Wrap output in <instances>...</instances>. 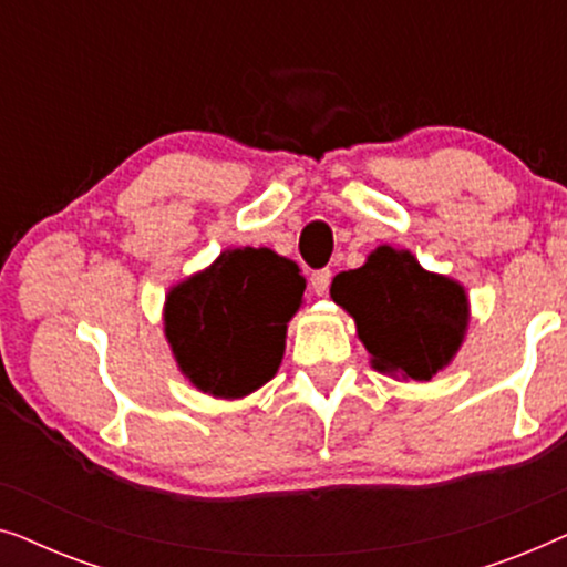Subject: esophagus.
Here are the masks:
<instances>
[{"label":"esophagus","instance_id":"34e87169","mask_svg":"<svg viewBox=\"0 0 567 567\" xmlns=\"http://www.w3.org/2000/svg\"><path fill=\"white\" fill-rule=\"evenodd\" d=\"M330 278H332V274H330L328 268L315 270L312 278H309V284H312V291L317 293V297H324V293H328V289H330Z\"/></svg>","mask_w":567,"mask_h":567}]
</instances>
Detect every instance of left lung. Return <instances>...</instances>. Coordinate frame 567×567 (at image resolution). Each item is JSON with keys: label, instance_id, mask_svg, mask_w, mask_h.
<instances>
[{"label": "left lung", "instance_id": "8db88e82", "mask_svg": "<svg viewBox=\"0 0 567 567\" xmlns=\"http://www.w3.org/2000/svg\"><path fill=\"white\" fill-rule=\"evenodd\" d=\"M330 297L353 317L371 367L405 382L444 371L467 336L464 286L425 270L410 250L379 245L361 268L332 278Z\"/></svg>", "mask_w": 567, "mask_h": 567}]
</instances>
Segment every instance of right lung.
I'll return each mask as SVG.
<instances>
[{
	"label": "right lung",
	"mask_w": 567,
	"mask_h": 567,
	"mask_svg": "<svg viewBox=\"0 0 567 567\" xmlns=\"http://www.w3.org/2000/svg\"><path fill=\"white\" fill-rule=\"evenodd\" d=\"M305 286L297 262L268 247L224 250L175 284L165 299V338L181 374L219 400L260 390L281 367Z\"/></svg>",
	"instance_id": "add662e5"
}]
</instances>
